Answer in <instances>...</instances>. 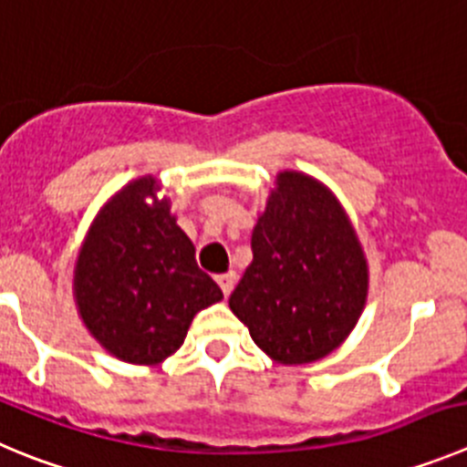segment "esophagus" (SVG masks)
Masks as SVG:
<instances>
[{
    "instance_id": "1",
    "label": "esophagus",
    "mask_w": 467,
    "mask_h": 467,
    "mask_svg": "<svg viewBox=\"0 0 467 467\" xmlns=\"http://www.w3.org/2000/svg\"><path fill=\"white\" fill-rule=\"evenodd\" d=\"M215 280H217V285H220L222 292H224V296H229L231 289H234V286H236V273H234V271L222 273V275H217Z\"/></svg>"
}]
</instances>
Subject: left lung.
<instances>
[{"mask_svg":"<svg viewBox=\"0 0 467 467\" xmlns=\"http://www.w3.org/2000/svg\"><path fill=\"white\" fill-rule=\"evenodd\" d=\"M368 259L337 196L303 171H280L252 231V264L229 296L254 345L282 366L331 354L368 298Z\"/></svg>","mask_w":467,"mask_h":467,"instance_id":"left-lung-1","label":"left lung"}]
</instances>
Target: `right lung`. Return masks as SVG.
<instances>
[{"instance_id": "obj_1", "label": "right lung", "mask_w": 467, "mask_h": 467, "mask_svg": "<svg viewBox=\"0 0 467 467\" xmlns=\"http://www.w3.org/2000/svg\"><path fill=\"white\" fill-rule=\"evenodd\" d=\"M155 175H140L97 213L74 266V301L110 357L160 366L185 342L196 312L222 289L194 259Z\"/></svg>"}]
</instances>
